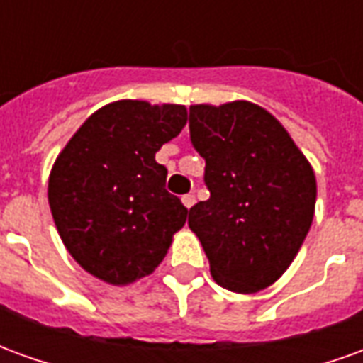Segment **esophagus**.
<instances>
[{
	"instance_id": "esophagus-1",
	"label": "esophagus",
	"mask_w": 363,
	"mask_h": 363,
	"mask_svg": "<svg viewBox=\"0 0 363 363\" xmlns=\"http://www.w3.org/2000/svg\"><path fill=\"white\" fill-rule=\"evenodd\" d=\"M182 204L186 206V208H192V206L196 204V198H194V194H184V196H182Z\"/></svg>"
}]
</instances>
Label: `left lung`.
Here are the masks:
<instances>
[{"mask_svg": "<svg viewBox=\"0 0 363 363\" xmlns=\"http://www.w3.org/2000/svg\"><path fill=\"white\" fill-rule=\"evenodd\" d=\"M190 142L204 157L206 202L189 225L213 280L237 294L268 288L311 228L317 182L309 161L270 112L249 101L194 104Z\"/></svg>", "mask_w": 363, "mask_h": 363, "instance_id": "8db88e82", "label": "left lung"}]
</instances>
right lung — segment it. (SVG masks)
<instances>
[{
    "instance_id": "add662e5",
    "label": "right lung",
    "mask_w": 363,
    "mask_h": 363,
    "mask_svg": "<svg viewBox=\"0 0 363 363\" xmlns=\"http://www.w3.org/2000/svg\"><path fill=\"white\" fill-rule=\"evenodd\" d=\"M186 124L182 104L118 101L99 108L52 167L48 202L77 264L122 286L165 259L189 210L165 189L161 145Z\"/></svg>"
}]
</instances>
